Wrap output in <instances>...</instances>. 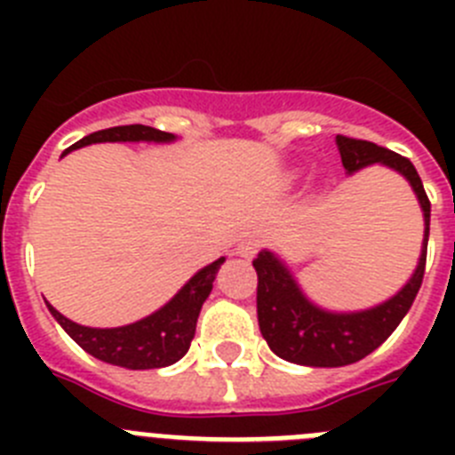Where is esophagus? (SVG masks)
<instances>
[{
    "instance_id": "esophagus-1",
    "label": "esophagus",
    "mask_w": 455,
    "mask_h": 455,
    "mask_svg": "<svg viewBox=\"0 0 455 455\" xmlns=\"http://www.w3.org/2000/svg\"><path fill=\"white\" fill-rule=\"evenodd\" d=\"M259 246H262V241L257 239V236H248V239H243L239 243V246H236V252H239L241 257H246V259H251V257L257 255Z\"/></svg>"
}]
</instances>
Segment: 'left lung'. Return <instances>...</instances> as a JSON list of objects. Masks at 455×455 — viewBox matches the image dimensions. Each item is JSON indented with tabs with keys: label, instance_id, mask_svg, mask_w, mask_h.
I'll list each match as a JSON object with an SVG mask.
<instances>
[{
	"label": "left lung",
	"instance_id": "left-lung-1",
	"mask_svg": "<svg viewBox=\"0 0 455 455\" xmlns=\"http://www.w3.org/2000/svg\"><path fill=\"white\" fill-rule=\"evenodd\" d=\"M341 164L348 172H355L369 164H385L399 171L419 198L424 209V248L419 267L410 283L387 303L353 315H332L315 307L293 283L291 273L277 262L271 252H259L252 259L257 271V321L271 351L287 363L305 367H344L376 351L408 315L426 271V246L431 228V200L426 196L419 172L408 156L380 148L371 140L351 139L337 134Z\"/></svg>",
	"mask_w": 455,
	"mask_h": 455
}]
</instances>
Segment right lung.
<instances>
[{
    "mask_svg": "<svg viewBox=\"0 0 455 455\" xmlns=\"http://www.w3.org/2000/svg\"><path fill=\"white\" fill-rule=\"evenodd\" d=\"M175 136L168 132L155 130L148 124H120L108 130L92 132L84 136L75 148L88 146V143H104V140H172ZM63 152V155H66ZM225 259H216L214 264L204 267L180 289V293L159 312L136 321L123 328H86L75 321L59 315L50 303L52 316L61 323L63 331L77 341L79 347L102 363L116 364L127 369H159L178 363L180 357L188 351L191 339L196 335V321H198L200 307L207 300L209 291L214 287V277Z\"/></svg>",
    "mask_w": 455,
    "mask_h": 455,
    "instance_id": "1",
    "label": "right lung"
}]
</instances>
